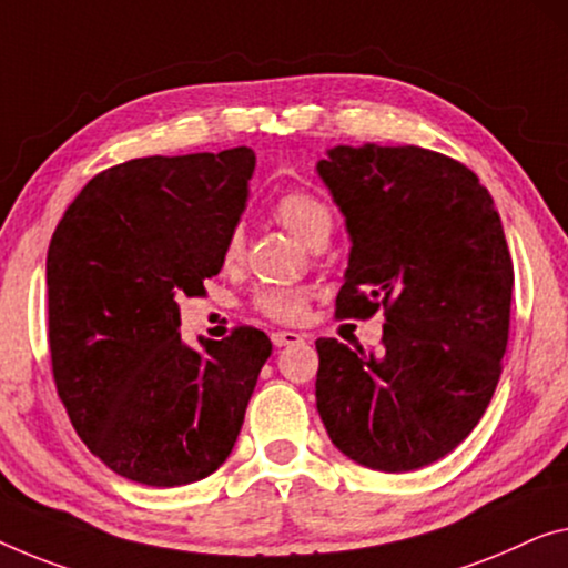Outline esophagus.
<instances>
[{
  "label": "esophagus",
  "instance_id": "1",
  "mask_svg": "<svg viewBox=\"0 0 568 568\" xmlns=\"http://www.w3.org/2000/svg\"><path fill=\"white\" fill-rule=\"evenodd\" d=\"M295 342H303V336L295 334V332H275L273 334V344L277 346V349H281V346H287V344H295Z\"/></svg>",
  "mask_w": 568,
  "mask_h": 568
}]
</instances>
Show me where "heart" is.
Wrapping results in <instances>:
<instances>
[{"instance_id": "obj_1", "label": "heart", "mask_w": 568, "mask_h": 568, "mask_svg": "<svg viewBox=\"0 0 568 568\" xmlns=\"http://www.w3.org/2000/svg\"><path fill=\"white\" fill-rule=\"evenodd\" d=\"M275 216L287 232L298 236L301 242H311L321 232H332V211L316 193L306 189H291L275 201ZM242 255V232L234 230L226 236L224 260L234 262ZM262 316L273 321H298L306 311V295L295 287H262L252 298Z\"/></svg>"}]
</instances>
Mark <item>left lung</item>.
Returning <instances> with one entry per match:
<instances>
[{"label": "left lung", "instance_id": "1", "mask_svg": "<svg viewBox=\"0 0 568 568\" xmlns=\"http://www.w3.org/2000/svg\"><path fill=\"white\" fill-rule=\"evenodd\" d=\"M316 171L352 240L336 316L385 308L379 354L316 342L318 416L362 467L420 469L471 434L500 379L515 281L500 214L467 165L416 145H336Z\"/></svg>", "mask_w": 568, "mask_h": 568}]
</instances>
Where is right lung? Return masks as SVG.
<instances>
[{"label":"right lung","mask_w":568,"mask_h":568,"mask_svg":"<svg viewBox=\"0 0 568 568\" xmlns=\"http://www.w3.org/2000/svg\"><path fill=\"white\" fill-rule=\"evenodd\" d=\"M255 152L138 158L99 173L48 250V342L75 434L109 469L148 487L209 477L232 454L273 344L181 338V295L219 275L250 196Z\"/></svg>","instance_id":"add662e5"}]
</instances>
